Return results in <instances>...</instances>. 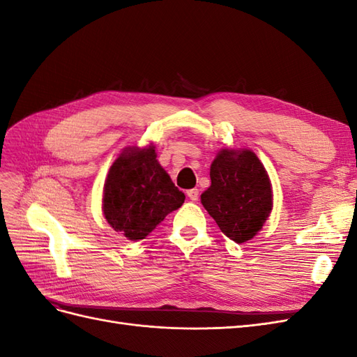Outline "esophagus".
<instances>
[{
	"label": "esophagus",
	"mask_w": 357,
	"mask_h": 357,
	"mask_svg": "<svg viewBox=\"0 0 357 357\" xmlns=\"http://www.w3.org/2000/svg\"><path fill=\"white\" fill-rule=\"evenodd\" d=\"M188 197L190 201H198L199 198V190L198 189H190L188 190Z\"/></svg>",
	"instance_id": "1"
}]
</instances>
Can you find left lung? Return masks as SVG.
<instances>
[{"label": "left lung", "mask_w": 357, "mask_h": 357, "mask_svg": "<svg viewBox=\"0 0 357 357\" xmlns=\"http://www.w3.org/2000/svg\"><path fill=\"white\" fill-rule=\"evenodd\" d=\"M211 186L201 195L204 208L235 243L252 240L273 208L268 174L250 150L223 149L210 168Z\"/></svg>", "instance_id": "left-lung-1"}]
</instances>
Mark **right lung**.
<instances>
[{
  "label": "right lung",
  "instance_id": "obj_1",
  "mask_svg": "<svg viewBox=\"0 0 357 357\" xmlns=\"http://www.w3.org/2000/svg\"><path fill=\"white\" fill-rule=\"evenodd\" d=\"M185 202L156 160L155 147L128 149L109 171L104 186L102 211L107 222L128 240H143L165 215Z\"/></svg>",
  "mask_w": 357,
  "mask_h": 357
}]
</instances>
